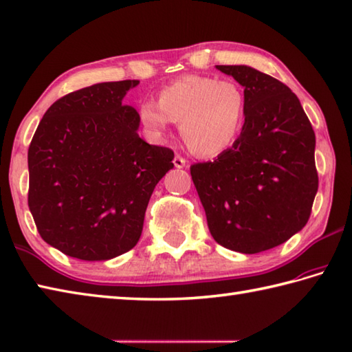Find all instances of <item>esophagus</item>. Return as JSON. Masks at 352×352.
<instances>
[{
    "instance_id": "esophagus-1",
    "label": "esophagus",
    "mask_w": 352,
    "mask_h": 352,
    "mask_svg": "<svg viewBox=\"0 0 352 352\" xmlns=\"http://www.w3.org/2000/svg\"><path fill=\"white\" fill-rule=\"evenodd\" d=\"M173 164H175V167H176V168H184L185 165H187V161H185V159H184L182 156L176 155V156H175V159H173Z\"/></svg>"
}]
</instances>
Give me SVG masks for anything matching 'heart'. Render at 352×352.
<instances>
[{
    "label": "heart",
    "instance_id": "obj_1",
    "mask_svg": "<svg viewBox=\"0 0 352 352\" xmlns=\"http://www.w3.org/2000/svg\"><path fill=\"white\" fill-rule=\"evenodd\" d=\"M156 103L138 107V119L147 135L159 141L167 135L170 121L179 122L184 142L204 157L221 155L233 145L247 110L241 85L204 75L175 79L157 91Z\"/></svg>",
    "mask_w": 352,
    "mask_h": 352
}]
</instances>
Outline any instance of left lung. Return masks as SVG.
<instances>
[{
    "mask_svg": "<svg viewBox=\"0 0 352 352\" xmlns=\"http://www.w3.org/2000/svg\"><path fill=\"white\" fill-rule=\"evenodd\" d=\"M247 98L233 147L191 165L210 233L222 247L254 254L287 242L307 225L319 188L316 135L299 98L248 65H216Z\"/></svg>",
    "mask_w": 352,
    "mask_h": 352,
    "instance_id": "1",
    "label": "left lung"
}]
</instances>
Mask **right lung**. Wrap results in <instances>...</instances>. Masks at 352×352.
I'll list each match as a JSON object with an SVG mask.
<instances>
[{
	"label": "right lung",
	"instance_id": "right-lung-1",
	"mask_svg": "<svg viewBox=\"0 0 352 352\" xmlns=\"http://www.w3.org/2000/svg\"><path fill=\"white\" fill-rule=\"evenodd\" d=\"M139 81L99 82L45 111L29 147V208L53 248L81 261L127 253L142 233L156 184L175 153L139 138L122 99Z\"/></svg>",
	"mask_w": 352,
	"mask_h": 352
}]
</instances>
